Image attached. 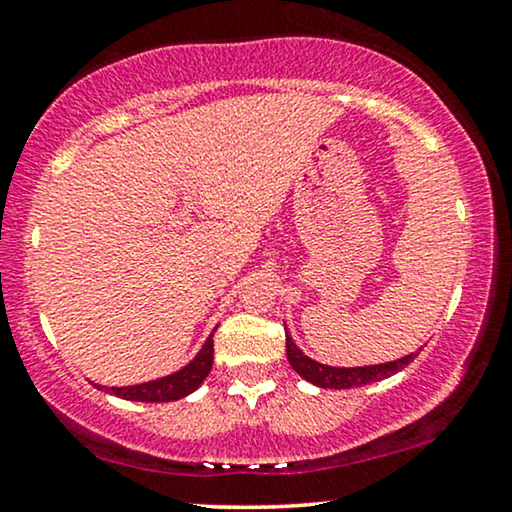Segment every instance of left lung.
<instances>
[{"label": "left lung", "instance_id": "left-lung-1", "mask_svg": "<svg viewBox=\"0 0 512 512\" xmlns=\"http://www.w3.org/2000/svg\"><path fill=\"white\" fill-rule=\"evenodd\" d=\"M286 356H289L291 368L296 370L300 377H305L307 382L317 384V387H324V389H352V387H363V384L384 380V377H391L394 373H398V370L408 366L417 354H408L398 361L380 363V366L331 368V366H324V363L312 361L310 356H305L296 347V342L286 335Z\"/></svg>", "mask_w": 512, "mask_h": 512}]
</instances>
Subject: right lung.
Here are the masks:
<instances>
[{
	"label": "right lung",
	"mask_w": 512,
	"mask_h": 512,
	"mask_svg": "<svg viewBox=\"0 0 512 512\" xmlns=\"http://www.w3.org/2000/svg\"><path fill=\"white\" fill-rule=\"evenodd\" d=\"M214 361V340L209 335L205 347L200 349V354L188 363L186 368H181L179 373H172L167 377H160V380L135 384V387H104L109 394H116L121 398H128V401H144V403H165V401H179L188 394H193L195 389L200 387L202 380L209 375ZM100 389V384H97Z\"/></svg>",
	"instance_id": "1"
}]
</instances>
